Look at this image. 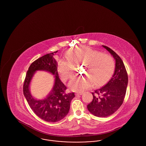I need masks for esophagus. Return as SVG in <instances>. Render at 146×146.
I'll return each instance as SVG.
<instances>
[{
    "instance_id": "1",
    "label": "esophagus",
    "mask_w": 146,
    "mask_h": 146,
    "mask_svg": "<svg viewBox=\"0 0 146 146\" xmlns=\"http://www.w3.org/2000/svg\"><path fill=\"white\" fill-rule=\"evenodd\" d=\"M83 94V91H79V92H76V95H82Z\"/></svg>"
}]
</instances>
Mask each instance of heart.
<instances>
[{"label": "heart", "mask_w": 146, "mask_h": 146, "mask_svg": "<svg viewBox=\"0 0 146 146\" xmlns=\"http://www.w3.org/2000/svg\"><path fill=\"white\" fill-rule=\"evenodd\" d=\"M67 58L62 59L58 69L62 79L72 78L75 72V64H84L86 76H76L70 83V88L75 91H82L106 83L114 70V62L111 56L101 54L87 46L72 48L67 53Z\"/></svg>", "instance_id": "1"}]
</instances>
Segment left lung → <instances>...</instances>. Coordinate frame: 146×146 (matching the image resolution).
I'll return each instance as SVG.
<instances>
[{
  "label": "left lung",
  "instance_id": "8db88e82",
  "mask_svg": "<svg viewBox=\"0 0 146 146\" xmlns=\"http://www.w3.org/2000/svg\"><path fill=\"white\" fill-rule=\"evenodd\" d=\"M102 46L114 58L115 67L110 80L92 92L93 100L87 106L89 111L98 117H108L118 110L123 103L128 84L127 73L121 58L110 48Z\"/></svg>",
  "mask_w": 146,
  "mask_h": 146
}]
</instances>
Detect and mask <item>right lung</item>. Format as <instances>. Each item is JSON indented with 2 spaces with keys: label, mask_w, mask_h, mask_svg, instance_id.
Instances as JSON below:
<instances>
[{
  "label": "right lung",
  "mask_w": 146,
  "mask_h": 146,
  "mask_svg": "<svg viewBox=\"0 0 146 146\" xmlns=\"http://www.w3.org/2000/svg\"><path fill=\"white\" fill-rule=\"evenodd\" d=\"M58 51L46 54L32 63L28 68L23 84V94L35 114L48 122H57L64 118L70 111L74 93H66L67 88L59 78L57 63L54 54ZM46 71L55 76L54 86L48 95L42 100H36L30 94V84L35 71Z\"/></svg>",
  "instance_id": "add662e5"
}]
</instances>
